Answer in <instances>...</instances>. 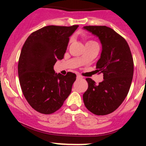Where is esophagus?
<instances>
[{
  "label": "esophagus",
  "mask_w": 146,
  "mask_h": 146,
  "mask_svg": "<svg viewBox=\"0 0 146 146\" xmlns=\"http://www.w3.org/2000/svg\"><path fill=\"white\" fill-rule=\"evenodd\" d=\"M77 79H82V77L80 75V74H77Z\"/></svg>",
  "instance_id": "1"
}]
</instances>
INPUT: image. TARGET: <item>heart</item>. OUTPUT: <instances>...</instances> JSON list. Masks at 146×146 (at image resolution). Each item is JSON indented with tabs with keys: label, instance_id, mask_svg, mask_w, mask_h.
<instances>
[{
	"label": "heart",
	"instance_id": "1",
	"mask_svg": "<svg viewBox=\"0 0 146 146\" xmlns=\"http://www.w3.org/2000/svg\"><path fill=\"white\" fill-rule=\"evenodd\" d=\"M94 42H96L95 41H94V40H88L87 42V44H91V43H94Z\"/></svg>",
	"mask_w": 146,
	"mask_h": 146
}]
</instances>
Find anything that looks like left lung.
<instances>
[{"instance_id": "left-lung-1", "label": "left lung", "mask_w": 146, "mask_h": 146, "mask_svg": "<svg viewBox=\"0 0 146 146\" xmlns=\"http://www.w3.org/2000/svg\"><path fill=\"white\" fill-rule=\"evenodd\" d=\"M96 35L102 45L101 57L96 63V72L103 74L104 80L96 85L91 78L83 94L85 106L97 115L114 112L128 94L134 73L131 50L125 38L107 26H84Z\"/></svg>"}]
</instances>
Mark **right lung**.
Listing matches in <instances>:
<instances>
[{
    "mask_svg": "<svg viewBox=\"0 0 146 146\" xmlns=\"http://www.w3.org/2000/svg\"><path fill=\"white\" fill-rule=\"evenodd\" d=\"M77 28L45 26L33 32L23 44L18 62L20 84L28 104L38 113L57 111L72 91L76 74H57L53 66L63 59L69 37Z\"/></svg>",
    "mask_w": 146,
    "mask_h": 146,
    "instance_id": "1",
    "label": "right lung"
}]
</instances>
